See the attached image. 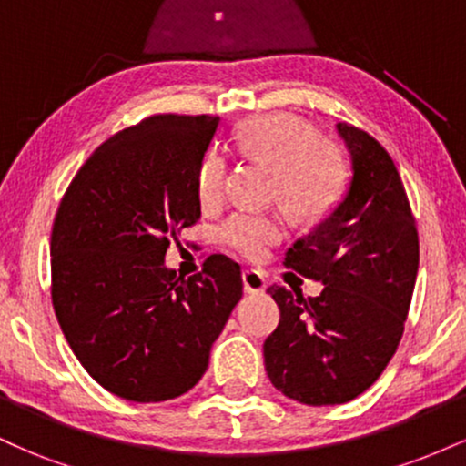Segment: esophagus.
<instances>
[{
    "label": "esophagus",
    "instance_id": "1",
    "mask_svg": "<svg viewBox=\"0 0 466 466\" xmlns=\"http://www.w3.org/2000/svg\"><path fill=\"white\" fill-rule=\"evenodd\" d=\"M267 287V280L263 278V274L256 269H248L243 271V289L245 293H263Z\"/></svg>",
    "mask_w": 466,
    "mask_h": 466
}]
</instances>
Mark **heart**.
Wrapping results in <instances>:
<instances>
[{
  "instance_id": "1",
  "label": "heart",
  "mask_w": 466,
  "mask_h": 466,
  "mask_svg": "<svg viewBox=\"0 0 466 466\" xmlns=\"http://www.w3.org/2000/svg\"><path fill=\"white\" fill-rule=\"evenodd\" d=\"M237 148L274 173L276 197L296 218H318L339 201L346 186L344 155L335 144L319 140L318 131L293 114H265L238 125ZM226 157L210 151L199 168V199L215 203L226 184ZM276 217L237 212L218 229V238L245 258H263L280 240Z\"/></svg>"
}]
</instances>
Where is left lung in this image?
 Masks as SVG:
<instances>
[{"label":"left lung","instance_id":"1","mask_svg":"<svg viewBox=\"0 0 466 466\" xmlns=\"http://www.w3.org/2000/svg\"><path fill=\"white\" fill-rule=\"evenodd\" d=\"M335 129L349 148V188L285 256L322 293L267 289L280 322L263 344L265 370L285 397L315 408L349 403L386 370L419 274V234L392 157L357 127Z\"/></svg>","mask_w":466,"mask_h":466}]
</instances>
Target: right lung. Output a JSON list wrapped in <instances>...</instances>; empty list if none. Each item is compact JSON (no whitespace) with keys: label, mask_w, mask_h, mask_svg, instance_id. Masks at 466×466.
Segmentation results:
<instances>
[{"label":"right lung","mask_w":466,"mask_h":466,"mask_svg":"<svg viewBox=\"0 0 466 466\" xmlns=\"http://www.w3.org/2000/svg\"><path fill=\"white\" fill-rule=\"evenodd\" d=\"M218 117L151 116L83 164L52 229V304L76 360L116 397L159 403L208 370L243 296L240 267L215 254L188 280L164 263L201 217L199 168Z\"/></svg>","instance_id":"right-lung-1"}]
</instances>
